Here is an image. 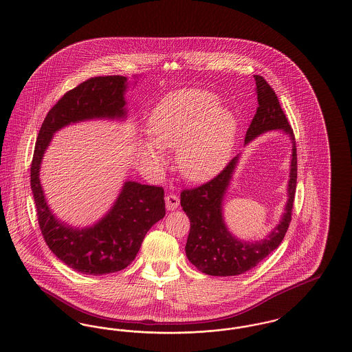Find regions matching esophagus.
I'll list each match as a JSON object with an SVG mask.
<instances>
[{"label": "esophagus", "instance_id": "1", "mask_svg": "<svg viewBox=\"0 0 352 352\" xmlns=\"http://www.w3.org/2000/svg\"><path fill=\"white\" fill-rule=\"evenodd\" d=\"M165 201H166V208L168 211H174L179 206V198L175 194H168V197L165 198Z\"/></svg>", "mask_w": 352, "mask_h": 352}]
</instances>
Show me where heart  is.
Returning <instances> with one entry per match:
<instances>
[{
  "instance_id": "heart-1",
  "label": "heart",
  "mask_w": 352,
  "mask_h": 352,
  "mask_svg": "<svg viewBox=\"0 0 352 352\" xmlns=\"http://www.w3.org/2000/svg\"><path fill=\"white\" fill-rule=\"evenodd\" d=\"M237 121L220 107L218 96L206 89H182L168 94L151 111V141L140 142L148 165L160 168L162 149L177 150L181 173L191 181H203L223 168L234 146Z\"/></svg>"
}]
</instances>
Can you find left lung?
Listing matches in <instances>:
<instances>
[{
  "label": "left lung",
  "mask_w": 352,
  "mask_h": 352,
  "mask_svg": "<svg viewBox=\"0 0 352 352\" xmlns=\"http://www.w3.org/2000/svg\"><path fill=\"white\" fill-rule=\"evenodd\" d=\"M258 107L245 134V145L260 134L281 131L292 141V160L287 184V201L280 223L263 240L244 241L231 234L223 217V199L231 184L240 154L234 157L215 178L207 184L181 192V206L190 219L186 243L188 261L210 276H237L254 268L278 248L292 220L297 186V148L292 126L287 122L276 92L268 82L254 75Z\"/></svg>",
  "instance_id": "left-lung-1"
}]
</instances>
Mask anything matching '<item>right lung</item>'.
Instances as JSON below:
<instances>
[{"label": "right lung", "mask_w": 352, "mask_h": 352, "mask_svg": "<svg viewBox=\"0 0 352 352\" xmlns=\"http://www.w3.org/2000/svg\"><path fill=\"white\" fill-rule=\"evenodd\" d=\"M126 88V78L120 75L85 80L51 108L36 137L30 184L39 228L51 252L83 274L101 276L126 268L146 232L165 217L162 187L126 181L104 218L91 227L74 228L55 218L41 186V164L52 135L69 124L87 120H125Z\"/></svg>", "instance_id": "add662e5"}]
</instances>
